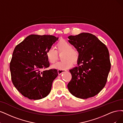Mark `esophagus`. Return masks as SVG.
Returning a JSON list of instances; mask_svg holds the SVG:
<instances>
[{"label": "esophagus", "mask_w": 123, "mask_h": 123, "mask_svg": "<svg viewBox=\"0 0 123 123\" xmlns=\"http://www.w3.org/2000/svg\"><path fill=\"white\" fill-rule=\"evenodd\" d=\"M66 71V70L65 69H58V74L59 75H60L63 72H64Z\"/></svg>", "instance_id": "1"}]
</instances>
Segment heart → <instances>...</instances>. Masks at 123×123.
I'll list each match as a JSON object with an SVG mask.
<instances>
[{"label": "heart", "mask_w": 123, "mask_h": 123, "mask_svg": "<svg viewBox=\"0 0 123 123\" xmlns=\"http://www.w3.org/2000/svg\"><path fill=\"white\" fill-rule=\"evenodd\" d=\"M57 51L51 48L48 49L46 56L48 61L51 63H54L56 61L58 58L57 52L63 53L61 58L62 61L58 62L52 66L54 69H66L72 67L74 62L78 61L79 53L76 49L72 48L70 43L65 40H61L56 45Z\"/></svg>", "instance_id": "1"}]
</instances>
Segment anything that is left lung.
<instances>
[{"label":"left lung","instance_id":"8db88e82","mask_svg":"<svg viewBox=\"0 0 123 123\" xmlns=\"http://www.w3.org/2000/svg\"><path fill=\"white\" fill-rule=\"evenodd\" d=\"M68 38L79 53L78 66L69 70L72 79L68 89L77 98L93 97L107 81L111 66L108 50L96 36L89 33L70 35Z\"/></svg>","mask_w":123,"mask_h":123}]
</instances>
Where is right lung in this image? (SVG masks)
Masks as SVG:
<instances>
[{
    "instance_id": "1",
    "label": "right lung",
    "mask_w": 123,
    "mask_h": 123,
    "mask_svg": "<svg viewBox=\"0 0 123 123\" xmlns=\"http://www.w3.org/2000/svg\"><path fill=\"white\" fill-rule=\"evenodd\" d=\"M58 38L53 35L31 34L13 50L10 66L12 82L25 97L39 100L51 92L58 71L42 69L49 67L46 53Z\"/></svg>"
}]
</instances>
